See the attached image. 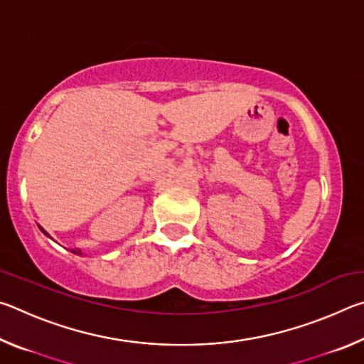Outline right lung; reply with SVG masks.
<instances>
[{"label": "right lung", "instance_id": "obj_1", "mask_svg": "<svg viewBox=\"0 0 364 364\" xmlns=\"http://www.w3.org/2000/svg\"><path fill=\"white\" fill-rule=\"evenodd\" d=\"M40 230H41V232H45L46 234V236H49V234L45 231V230H43V228L40 226ZM73 252V254H77V255H82V250H72Z\"/></svg>", "mask_w": 364, "mask_h": 364}]
</instances>
